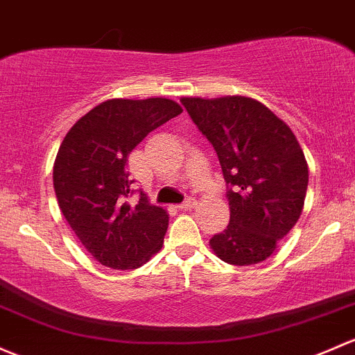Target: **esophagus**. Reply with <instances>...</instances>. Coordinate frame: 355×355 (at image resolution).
Listing matches in <instances>:
<instances>
[{"instance_id":"esophagus-1","label":"esophagus","mask_w":355,"mask_h":355,"mask_svg":"<svg viewBox=\"0 0 355 355\" xmlns=\"http://www.w3.org/2000/svg\"><path fill=\"white\" fill-rule=\"evenodd\" d=\"M193 207H196V199H193V197H189L184 204H180V206H178L180 211H190V209H193Z\"/></svg>"}]
</instances>
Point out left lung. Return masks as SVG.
<instances>
[{
  "instance_id": "1",
  "label": "left lung",
  "mask_w": 355,
  "mask_h": 355,
  "mask_svg": "<svg viewBox=\"0 0 355 355\" xmlns=\"http://www.w3.org/2000/svg\"><path fill=\"white\" fill-rule=\"evenodd\" d=\"M180 102L218 153L230 187V225L211 238L212 252L231 266L263 262L303 212V149L284 121L248 96H184Z\"/></svg>"
}]
</instances>
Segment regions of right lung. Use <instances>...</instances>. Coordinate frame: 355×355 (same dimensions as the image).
Listing matches in <instances>:
<instances>
[{"mask_svg":"<svg viewBox=\"0 0 355 355\" xmlns=\"http://www.w3.org/2000/svg\"><path fill=\"white\" fill-rule=\"evenodd\" d=\"M182 114L170 98H112L73 125L54 162V190L71 230L102 266L125 270L146 263L163 246L168 214L149 204H129L128 156L153 129Z\"/></svg>","mask_w":355,"mask_h":355,"instance_id":"obj_1","label":"right lung"}]
</instances>
